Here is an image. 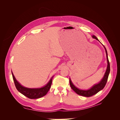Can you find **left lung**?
I'll use <instances>...</instances> for the list:
<instances>
[{
  "mask_svg": "<svg viewBox=\"0 0 120 120\" xmlns=\"http://www.w3.org/2000/svg\"><path fill=\"white\" fill-rule=\"evenodd\" d=\"M92 37L96 39L97 41H99V39L97 38L96 37V36L93 35ZM103 46L105 49V51H106V53L108 66H107V68L106 72H105L104 77L99 83H97V84H96L94 86H93L91 88L88 90H82L77 88V87H75L73 83H72V82L71 81V79H70V84L71 88L76 93L78 94V95L83 96V97H91L94 95H95V94H96L99 91H100L101 90H103L105 87V85H106L108 80V79L110 71V63H109V61L108 57L107 49L105 47V46L104 45Z\"/></svg>",
  "mask_w": 120,
  "mask_h": 120,
  "instance_id": "1",
  "label": "left lung"
}]
</instances>
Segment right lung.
<instances>
[{"instance_id":"add662e5","label":"right lung","mask_w":120,"mask_h":120,"mask_svg":"<svg viewBox=\"0 0 120 120\" xmlns=\"http://www.w3.org/2000/svg\"><path fill=\"white\" fill-rule=\"evenodd\" d=\"M12 78L13 79V81L15 84L16 89L19 92L24 96L26 97L30 98L31 99H38V98H41L45 96L48 93L49 90L50 89L52 83V79L53 77L50 79L49 81L48 82L47 84L41 88H36V89H30L27 88L26 87H24L21 86L20 83L17 81L16 79L14 77V76L12 72Z\"/></svg>"}]
</instances>
